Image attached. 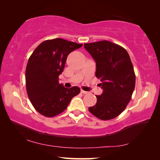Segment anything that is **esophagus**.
<instances>
[{"instance_id":"34e87169","label":"esophagus","mask_w":160,"mask_h":160,"mask_svg":"<svg viewBox=\"0 0 160 160\" xmlns=\"http://www.w3.org/2000/svg\"><path fill=\"white\" fill-rule=\"evenodd\" d=\"M81 93H84V94H87L88 93V91H84V90H81Z\"/></svg>"}]
</instances>
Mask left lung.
I'll list each match as a JSON object with an SVG mask.
<instances>
[{
	"label": "left lung",
	"instance_id": "8db88e82",
	"mask_svg": "<svg viewBox=\"0 0 160 160\" xmlns=\"http://www.w3.org/2000/svg\"><path fill=\"white\" fill-rule=\"evenodd\" d=\"M84 47L96 63V76L103 92L96 96L97 102L89 110L102 120L118 116L131 99L135 75L127 50L107 40L85 43Z\"/></svg>",
	"mask_w": 160,
	"mask_h": 160
}]
</instances>
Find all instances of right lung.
I'll use <instances>...</instances> for the list:
<instances>
[{
	"label": "right lung",
	"instance_id": "1",
	"mask_svg": "<svg viewBox=\"0 0 160 160\" xmlns=\"http://www.w3.org/2000/svg\"><path fill=\"white\" fill-rule=\"evenodd\" d=\"M82 44L62 38L41 42L29 57L25 71L26 89L35 109L45 117H53L66 109L80 92L78 87L67 89L60 84L68 55Z\"/></svg>",
	"mask_w": 160,
	"mask_h": 160
}]
</instances>
